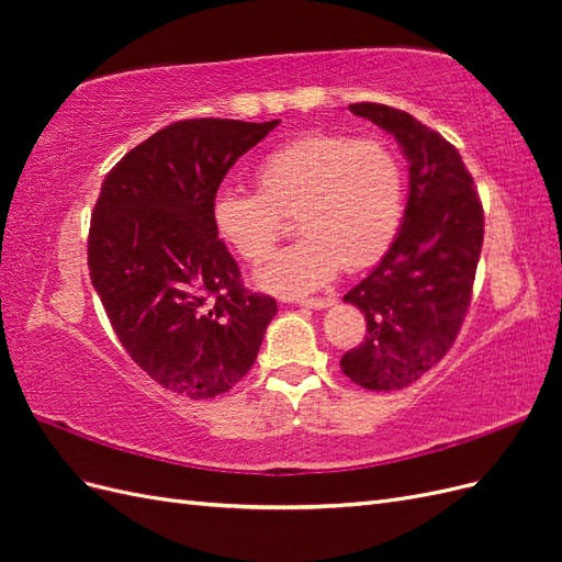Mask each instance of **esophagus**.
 I'll return each instance as SVG.
<instances>
[{
    "label": "esophagus",
    "instance_id": "obj_1",
    "mask_svg": "<svg viewBox=\"0 0 562 562\" xmlns=\"http://www.w3.org/2000/svg\"><path fill=\"white\" fill-rule=\"evenodd\" d=\"M335 300L333 297H304V300H297V304H302V307H310V310H326L330 307Z\"/></svg>",
    "mask_w": 562,
    "mask_h": 562
}]
</instances>
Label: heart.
<instances>
[{
	"instance_id": "1",
	"label": "heart",
	"mask_w": 562,
	"mask_h": 562,
	"mask_svg": "<svg viewBox=\"0 0 562 562\" xmlns=\"http://www.w3.org/2000/svg\"><path fill=\"white\" fill-rule=\"evenodd\" d=\"M258 190L223 187L211 203L213 227L248 262H258L297 220L302 239L255 269V283L281 297L328 285L339 267L380 260L403 215V171L378 140L307 133L255 166Z\"/></svg>"
}]
</instances>
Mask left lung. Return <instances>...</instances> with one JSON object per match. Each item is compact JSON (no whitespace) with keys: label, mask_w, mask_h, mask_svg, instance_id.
<instances>
[{"label":"left lung","mask_w":562,"mask_h":562,"mask_svg":"<svg viewBox=\"0 0 562 562\" xmlns=\"http://www.w3.org/2000/svg\"><path fill=\"white\" fill-rule=\"evenodd\" d=\"M349 110L394 135L411 161V192L394 244L345 295L368 335L339 361L370 391H396L434 368L462 328L483 248V206L454 145L413 114L353 103Z\"/></svg>","instance_id":"obj_1"}]
</instances>
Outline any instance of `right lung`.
Wrapping results in <instances>:
<instances>
[{
    "mask_svg": "<svg viewBox=\"0 0 562 562\" xmlns=\"http://www.w3.org/2000/svg\"><path fill=\"white\" fill-rule=\"evenodd\" d=\"M277 126L184 119L133 147L100 187L91 283L126 353L180 396L229 391L277 316L274 297L246 291L211 220L229 168Z\"/></svg>",
    "mask_w": 562,
    "mask_h": 562,
    "instance_id": "add662e5",
    "label": "right lung"
}]
</instances>
